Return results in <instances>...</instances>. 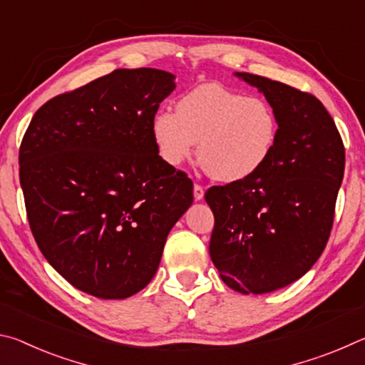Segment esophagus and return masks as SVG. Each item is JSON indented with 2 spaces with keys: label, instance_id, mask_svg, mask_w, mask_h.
<instances>
[{
  "label": "esophagus",
  "instance_id": "obj_1",
  "mask_svg": "<svg viewBox=\"0 0 365 365\" xmlns=\"http://www.w3.org/2000/svg\"><path fill=\"white\" fill-rule=\"evenodd\" d=\"M193 196H195L196 201L202 200V196H205V188H202L200 183H195V187H193Z\"/></svg>",
  "mask_w": 365,
  "mask_h": 365
}]
</instances>
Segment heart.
Here are the masks:
<instances>
[{"instance_id": "obj_1", "label": "heart", "mask_w": 365, "mask_h": 365, "mask_svg": "<svg viewBox=\"0 0 365 365\" xmlns=\"http://www.w3.org/2000/svg\"><path fill=\"white\" fill-rule=\"evenodd\" d=\"M151 132L164 163L177 168L193 156L197 143V160L207 175L237 183L267 164L279 137V119L262 98L206 83L182 96L175 113L159 110Z\"/></svg>"}]
</instances>
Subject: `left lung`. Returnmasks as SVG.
Segmentation results:
<instances>
[{
  "label": "left lung",
  "mask_w": 365,
  "mask_h": 365,
  "mask_svg": "<svg viewBox=\"0 0 365 365\" xmlns=\"http://www.w3.org/2000/svg\"><path fill=\"white\" fill-rule=\"evenodd\" d=\"M237 76L267 98L279 137L256 175L206 191L214 212L209 255L228 288L262 294L301 279L325 250L343 182L344 145L312 93L255 73Z\"/></svg>",
  "instance_id": "obj_1"
}]
</instances>
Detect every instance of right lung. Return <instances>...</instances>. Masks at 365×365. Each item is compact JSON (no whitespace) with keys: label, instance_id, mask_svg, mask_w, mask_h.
Listing matches in <instances>:
<instances>
[{"label":"right lung","instance_id":"1","mask_svg":"<svg viewBox=\"0 0 365 365\" xmlns=\"http://www.w3.org/2000/svg\"><path fill=\"white\" fill-rule=\"evenodd\" d=\"M165 71L117 69L51 98L19 148L30 230L80 292L123 299L156 274L193 182L164 163L151 122L175 88Z\"/></svg>","mask_w":365,"mask_h":365}]
</instances>
